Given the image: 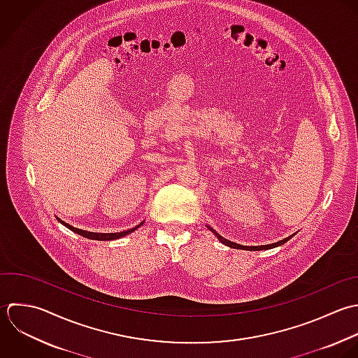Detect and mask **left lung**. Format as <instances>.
<instances>
[{"instance_id": "left-lung-1", "label": "left lung", "mask_w": 358, "mask_h": 358, "mask_svg": "<svg viewBox=\"0 0 358 358\" xmlns=\"http://www.w3.org/2000/svg\"><path fill=\"white\" fill-rule=\"evenodd\" d=\"M213 233H215V230L213 229H210ZM216 234V237L224 244V245H227V247H231V248H237V250H248V251H261V250H271V248H275V247H279V245H282V244H285V243H287L293 236H290V237H287V238H285V240H282V241H279V243H275V244H271V245H259V247H245V245H240V244H236V243H231V241H229V240H226V238H223L222 236H219L217 233H215Z\"/></svg>"}]
</instances>
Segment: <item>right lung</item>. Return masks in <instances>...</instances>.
<instances>
[{"label":"right lung","instance_id":"1","mask_svg":"<svg viewBox=\"0 0 358 358\" xmlns=\"http://www.w3.org/2000/svg\"><path fill=\"white\" fill-rule=\"evenodd\" d=\"M58 222L62 223L65 227H68L71 231H73V233H76V234H79V236H82V237H85V238H89V240H100V241H108V240H115V238L124 237V236H127V234L135 231L138 227L142 226V223H141L139 226H136V227H134V229H131V230H127V231H121V233H103V234H100V233H92V231H85V230L75 229V227L69 226L68 223H65V222H62V220H59V219H58Z\"/></svg>","mask_w":358,"mask_h":358}]
</instances>
